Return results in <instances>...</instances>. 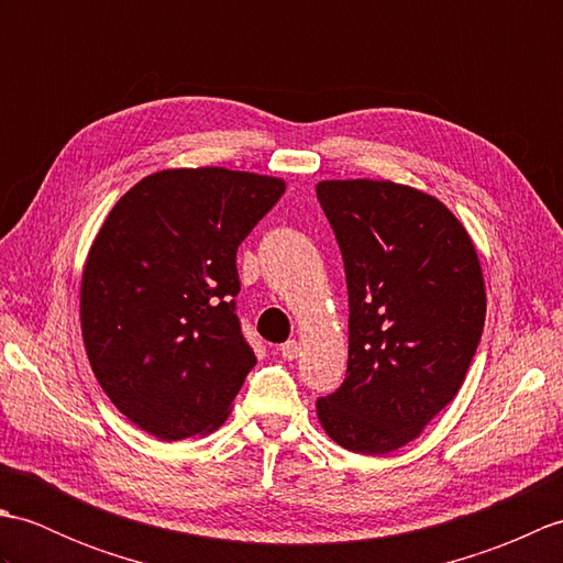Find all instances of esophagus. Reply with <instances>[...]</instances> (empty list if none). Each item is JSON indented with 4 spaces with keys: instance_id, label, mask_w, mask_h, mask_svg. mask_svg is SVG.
I'll use <instances>...</instances> for the list:
<instances>
[{
    "instance_id": "34e87169",
    "label": "esophagus",
    "mask_w": 563,
    "mask_h": 563,
    "mask_svg": "<svg viewBox=\"0 0 563 563\" xmlns=\"http://www.w3.org/2000/svg\"><path fill=\"white\" fill-rule=\"evenodd\" d=\"M297 353H300V343H297V341H285L280 345V355L285 357V361H295Z\"/></svg>"
}]
</instances>
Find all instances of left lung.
Wrapping results in <instances>:
<instances>
[{"label": "left lung", "mask_w": 563, "mask_h": 563, "mask_svg": "<svg viewBox=\"0 0 563 563\" xmlns=\"http://www.w3.org/2000/svg\"><path fill=\"white\" fill-rule=\"evenodd\" d=\"M349 283V369L317 399L341 448L387 454L460 391L479 345L486 292L462 222L433 196L391 181H321Z\"/></svg>", "instance_id": "left-lung-1"}]
</instances>
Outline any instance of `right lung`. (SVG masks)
<instances>
[{"instance_id":"add662e5","label":"right lung","mask_w":563,"mask_h":563,"mask_svg":"<svg viewBox=\"0 0 563 563\" xmlns=\"http://www.w3.org/2000/svg\"><path fill=\"white\" fill-rule=\"evenodd\" d=\"M280 178L166 169L115 202L81 275V336L115 409L159 440L224 423L256 355L236 317V249Z\"/></svg>"}]
</instances>
